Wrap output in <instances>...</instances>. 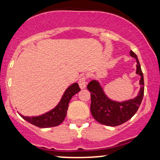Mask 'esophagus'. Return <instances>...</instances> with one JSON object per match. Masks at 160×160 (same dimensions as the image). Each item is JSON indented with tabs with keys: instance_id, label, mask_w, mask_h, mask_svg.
Segmentation results:
<instances>
[{
	"instance_id": "34e87169",
	"label": "esophagus",
	"mask_w": 160,
	"mask_h": 160,
	"mask_svg": "<svg viewBox=\"0 0 160 160\" xmlns=\"http://www.w3.org/2000/svg\"><path fill=\"white\" fill-rule=\"evenodd\" d=\"M78 84H79V86H80V89H85L86 86V76H82L81 78H80V79L79 80V81H78Z\"/></svg>"
}]
</instances>
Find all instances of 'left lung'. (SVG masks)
Returning a JSON list of instances; mask_svg holds the SVG:
<instances>
[{
  "instance_id": "8db88e82",
  "label": "left lung",
  "mask_w": 160,
  "mask_h": 160,
  "mask_svg": "<svg viewBox=\"0 0 160 160\" xmlns=\"http://www.w3.org/2000/svg\"><path fill=\"white\" fill-rule=\"evenodd\" d=\"M130 56L136 59V74L140 75V91L135 98L118 102L110 99L105 95L98 80L89 82L87 89L91 93V113L99 123L117 126L124 123L135 115L144 97V82L138 58L135 52L130 51Z\"/></svg>"
}]
</instances>
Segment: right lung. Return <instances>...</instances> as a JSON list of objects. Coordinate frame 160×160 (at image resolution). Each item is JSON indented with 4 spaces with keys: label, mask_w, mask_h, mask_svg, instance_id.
<instances>
[{
    "label": "right lung",
    "mask_w": 160,
    "mask_h": 160,
    "mask_svg": "<svg viewBox=\"0 0 160 160\" xmlns=\"http://www.w3.org/2000/svg\"><path fill=\"white\" fill-rule=\"evenodd\" d=\"M80 91L78 83L74 82L66 89L60 102L52 110L38 117H25L21 114L20 116L24 120L40 128H49L58 126L65 120L71 98Z\"/></svg>",
    "instance_id": "1"
}]
</instances>
